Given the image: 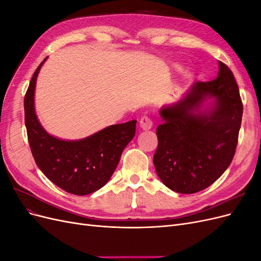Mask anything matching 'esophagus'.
<instances>
[{"mask_svg": "<svg viewBox=\"0 0 261 261\" xmlns=\"http://www.w3.org/2000/svg\"><path fill=\"white\" fill-rule=\"evenodd\" d=\"M139 125H140V127L143 128L144 130H149L150 128L152 127L153 123H152V120H151V118H150V117H148V116H143V117L140 118Z\"/></svg>", "mask_w": 261, "mask_h": 261, "instance_id": "1", "label": "esophagus"}]
</instances>
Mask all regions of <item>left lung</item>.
<instances>
[{
    "label": "left lung",
    "mask_w": 261,
    "mask_h": 261,
    "mask_svg": "<svg viewBox=\"0 0 261 261\" xmlns=\"http://www.w3.org/2000/svg\"><path fill=\"white\" fill-rule=\"evenodd\" d=\"M209 98L213 103L202 110ZM160 116L153 164L162 183L180 194L215 183L233 160L242 124L243 103L231 69L219 62L216 80L196 82Z\"/></svg>",
    "instance_id": "8db88e82"
}]
</instances>
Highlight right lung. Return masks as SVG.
I'll use <instances>...</instances> for the list:
<instances>
[{
  "label": "right lung",
  "mask_w": 261,
  "mask_h": 261,
  "mask_svg": "<svg viewBox=\"0 0 261 261\" xmlns=\"http://www.w3.org/2000/svg\"><path fill=\"white\" fill-rule=\"evenodd\" d=\"M36 69L23 100L25 124L38 168L63 191L84 196L98 191L111 178L125 147L135 136L136 122L108 126L80 140H62L46 133L35 112Z\"/></svg>",
  "instance_id": "1"
}]
</instances>
